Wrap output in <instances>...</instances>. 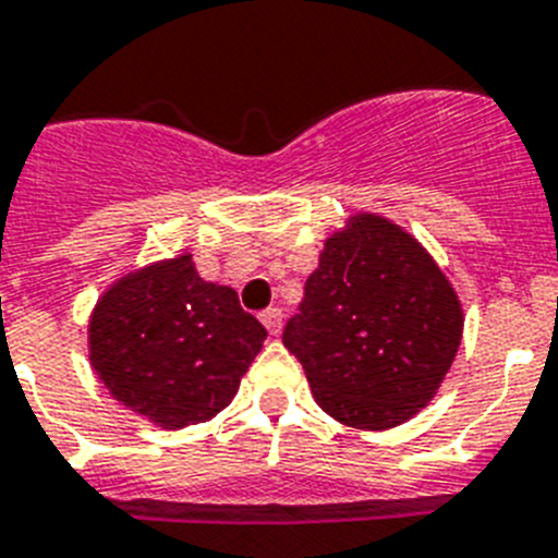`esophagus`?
<instances>
[{
	"label": "esophagus",
	"mask_w": 558,
	"mask_h": 558,
	"mask_svg": "<svg viewBox=\"0 0 558 558\" xmlns=\"http://www.w3.org/2000/svg\"><path fill=\"white\" fill-rule=\"evenodd\" d=\"M264 326L269 329V335H280V326H283V312L280 308H266L264 315H260Z\"/></svg>",
	"instance_id": "1"
}]
</instances>
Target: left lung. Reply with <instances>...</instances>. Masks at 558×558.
<instances>
[{
	"instance_id": "obj_1",
	"label": "left lung",
	"mask_w": 558,
	"mask_h": 558,
	"mask_svg": "<svg viewBox=\"0 0 558 558\" xmlns=\"http://www.w3.org/2000/svg\"><path fill=\"white\" fill-rule=\"evenodd\" d=\"M460 340L462 306L442 269L380 215L349 218L326 241L301 312L283 329L317 405L368 430L425 409Z\"/></svg>"
}]
</instances>
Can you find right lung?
I'll list each match as a JSON object with an SVG mask.
<instances>
[{
  "label": "right lung",
  "instance_id": "1",
  "mask_svg": "<svg viewBox=\"0 0 558 558\" xmlns=\"http://www.w3.org/2000/svg\"><path fill=\"white\" fill-rule=\"evenodd\" d=\"M266 329L192 255L116 280L90 317V363L121 405L161 428L207 423L235 397Z\"/></svg>",
  "mask_w": 558,
  "mask_h": 558
}]
</instances>
